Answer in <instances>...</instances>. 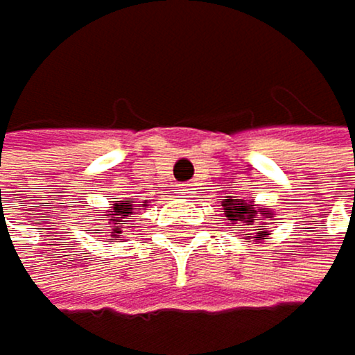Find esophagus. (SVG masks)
Wrapping results in <instances>:
<instances>
[{
    "label": "esophagus",
    "mask_w": 355,
    "mask_h": 355,
    "mask_svg": "<svg viewBox=\"0 0 355 355\" xmlns=\"http://www.w3.org/2000/svg\"><path fill=\"white\" fill-rule=\"evenodd\" d=\"M182 196H189V193H191V189H189V184H182Z\"/></svg>",
    "instance_id": "1"
}]
</instances>
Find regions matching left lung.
I'll list each match as a JSON object with an SVG mask.
<instances>
[{
    "label": "left lung",
    "mask_w": 355,
    "mask_h": 355,
    "mask_svg": "<svg viewBox=\"0 0 355 355\" xmlns=\"http://www.w3.org/2000/svg\"><path fill=\"white\" fill-rule=\"evenodd\" d=\"M222 207H224V218L229 220V229H233V231L241 229L244 223L248 224L249 229L251 224H255V220L271 218L273 216L271 211H264L258 205H251V202H247V200H227V205H222ZM251 231H255V236H251V233H244V240H247V242H253V240L260 242V240H267L269 238V233L258 229V227H251ZM258 242H255V244H258Z\"/></svg>",
    "instance_id": "obj_1"
}]
</instances>
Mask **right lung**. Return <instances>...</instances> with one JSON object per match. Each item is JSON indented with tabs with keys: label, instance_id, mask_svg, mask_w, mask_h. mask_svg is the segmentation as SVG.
<instances>
[{
	"label": "right lung",
	"instance_id": "add662e5",
	"mask_svg": "<svg viewBox=\"0 0 355 355\" xmlns=\"http://www.w3.org/2000/svg\"><path fill=\"white\" fill-rule=\"evenodd\" d=\"M108 222L113 224L111 227V236H117V233H122L124 229V224L131 222L133 218V200L131 198H126V200H119L117 205L111 207V211H108Z\"/></svg>",
	"mask_w": 355,
	"mask_h": 355
}]
</instances>
